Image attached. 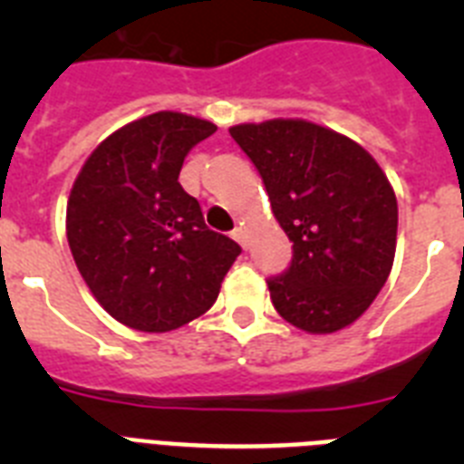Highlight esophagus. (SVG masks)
I'll use <instances>...</instances> for the list:
<instances>
[{
	"instance_id": "1",
	"label": "esophagus",
	"mask_w": 464,
	"mask_h": 464,
	"mask_svg": "<svg viewBox=\"0 0 464 464\" xmlns=\"http://www.w3.org/2000/svg\"><path fill=\"white\" fill-rule=\"evenodd\" d=\"M232 237H235V239L239 241L241 248H248V232H246L244 227H237L235 232H232Z\"/></svg>"
}]
</instances>
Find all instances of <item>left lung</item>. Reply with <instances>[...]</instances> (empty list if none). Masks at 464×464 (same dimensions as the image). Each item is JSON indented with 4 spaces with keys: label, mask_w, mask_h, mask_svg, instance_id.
<instances>
[{
    "label": "left lung",
    "mask_w": 464,
    "mask_h": 464,
    "mask_svg": "<svg viewBox=\"0 0 464 464\" xmlns=\"http://www.w3.org/2000/svg\"><path fill=\"white\" fill-rule=\"evenodd\" d=\"M229 134L293 241L288 272L267 281L274 309L309 334L358 321L395 260L397 199L379 162L353 139L302 118L244 122Z\"/></svg>",
    "instance_id": "obj_1"
}]
</instances>
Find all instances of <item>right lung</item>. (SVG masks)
Masks as SVG:
<instances>
[{
  "label": "right lung",
  "instance_id": "add662e5",
  "mask_svg": "<svg viewBox=\"0 0 464 464\" xmlns=\"http://www.w3.org/2000/svg\"><path fill=\"white\" fill-rule=\"evenodd\" d=\"M216 125L158 111L104 139L67 202V241L90 293L118 323L171 332L207 314L241 253L207 227L179 183L183 160Z\"/></svg>",
  "mask_w": 464,
  "mask_h": 464
}]
</instances>
